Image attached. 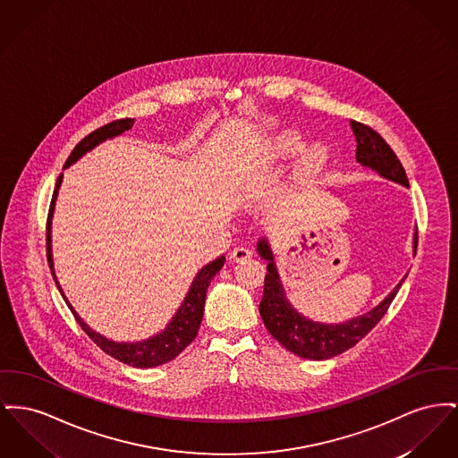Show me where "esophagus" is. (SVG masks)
I'll list each match as a JSON object with an SVG mask.
<instances>
[{
	"label": "esophagus",
	"mask_w": 458,
	"mask_h": 458,
	"mask_svg": "<svg viewBox=\"0 0 458 458\" xmlns=\"http://www.w3.org/2000/svg\"><path fill=\"white\" fill-rule=\"evenodd\" d=\"M250 256H252V252H250L249 249H245V247H235V249L230 252V261H233V263H242V261H247Z\"/></svg>",
	"instance_id": "34e87169"
}]
</instances>
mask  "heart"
Here are the masks:
<instances>
[{
	"mask_svg": "<svg viewBox=\"0 0 458 458\" xmlns=\"http://www.w3.org/2000/svg\"><path fill=\"white\" fill-rule=\"evenodd\" d=\"M302 138L296 131H284L278 136H275L273 140V150L278 157H293L302 150ZM328 161V150L327 147H323L320 143L310 147L299 162V174L302 178H313L317 176L325 164Z\"/></svg>",
	"mask_w": 458,
	"mask_h": 458,
	"instance_id": "heart-1",
	"label": "heart"
}]
</instances>
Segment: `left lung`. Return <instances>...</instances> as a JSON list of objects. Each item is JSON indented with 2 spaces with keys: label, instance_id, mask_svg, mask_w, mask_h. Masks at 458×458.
I'll use <instances>...</instances> for the list:
<instances>
[{
  "label": "left lung",
  "instance_id": "8db88e82",
  "mask_svg": "<svg viewBox=\"0 0 458 458\" xmlns=\"http://www.w3.org/2000/svg\"><path fill=\"white\" fill-rule=\"evenodd\" d=\"M351 130L356 138V161L374 169L382 178L408 187V178L403 165L393 152V148L386 143V140L370 126L356 121H351ZM417 243L419 235L415 228L413 252L417 250ZM258 252L265 261H268L265 291L259 302V315L263 318V323L269 334L285 350L308 360H328L360 343L386 315L387 308L391 306L393 299L396 297L404 282L403 276V280L378 306L361 317H356L344 323L313 322L297 313L294 306L285 296L278 269L275 265V258L267 239H261L258 242Z\"/></svg>",
  "mask_w": 458,
  "mask_h": 458
}]
</instances>
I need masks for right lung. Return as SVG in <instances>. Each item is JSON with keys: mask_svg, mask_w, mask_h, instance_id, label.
<instances>
[{"mask_svg": "<svg viewBox=\"0 0 458 458\" xmlns=\"http://www.w3.org/2000/svg\"><path fill=\"white\" fill-rule=\"evenodd\" d=\"M133 123H135V119H117V121H112L106 126L95 130L93 133L84 136L81 141L74 147V150L71 152V156L65 161L64 167H69L71 164H74L86 152H89L91 148H95L98 143L106 141L107 138H114V136L121 135V133L131 130ZM60 183H62V174L56 178L54 197H52V204H50V213H48V221H47V256H48V265L52 269L55 284H56L62 297L65 299L69 310L72 311L76 322L81 325L82 330L88 334V337L100 350L107 352L108 356L130 365V367L152 369V367H159V365H164V363L174 360L195 339V335L199 332V327H200L202 317H204V304H206L208 287H209L211 280L215 278L216 273L223 268L225 256H219L213 263L206 265L204 268L197 273V276L193 278L189 293L183 299L182 306L178 308L176 315L171 318V322L167 323L165 328L159 332L157 335L148 337L141 343H114V341H108L104 335L91 330L89 325L82 322L81 317L71 306L67 297L64 296V293L60 289V284L56 282V276H55L54 258H52V216H54L55 199H56Z\"/></svg>", "mask_w": 458, "mask_h": 458, "instance_id": "right-lung-1", "label": "right lung"}]
</instances>
